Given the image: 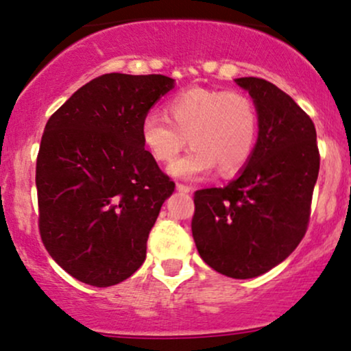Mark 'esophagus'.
<instances>
[{"instance_id": "obj_1", "label": "esophagus", "mask_w": 351, "mask_h": 351, "mask_svg": "<svg viewBox=\"0 0 351 351\" xmlns=\"http://www.w3.org/2000/svg\"><path fill=\"white\" fill-rule=\"evenodd\" d=\"M176 189L181 193H189L191 191V186H188V184H183V183H176Z\"/></svg>"}]
</instances>
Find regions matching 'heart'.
<instances>
[{
  "mask_svg": "<svg viewBox=\"0 0 351 351\" xmlns=\"http://www.w3.org/2000/svg\"><path fill=\"white\" fill-rule=\"evenodd\" d=\"M165 114L145 115L140 136L152 158L165 165L175 162L188 138L193 148L171 167L175 176L198 178L213 167L231 176L251 160L259 115L244 92L189 87L168 100Z\"/></svg>",
  "mask_w": 351,
  "mask_h": 351,
  "instance_id": "obj_1",
  "label": "heart"
}]
</instances>
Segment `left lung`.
<instances>
[{
    "label": "left lung",
    "mask_w": 351,
    "mask_h": 351,
    "mask_svg": "<svg viewBox=\"0 0 351 351\" xmlns=\"http://www.w3.org/2000/svg\"><path fill=\"white\" fill-rule=\"evenodd\" d=\"M259 115V138L244 171L223 188L195 193L193 239L209 267L232 279L271 271L307 232L320 168L312 119L269 80L236 79Z\"/></svg>",
    "instance_id": "left-lung-1"
}]
</instances>
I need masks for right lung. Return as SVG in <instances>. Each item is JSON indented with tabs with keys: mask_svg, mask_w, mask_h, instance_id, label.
Returning <instances> with one entry per match:
<instances>
[{
	"mask_svg": "<svg viewBox=\"0 0 351 351\" xmlns=\"http://www.w3.org/2000/svg\"><path fill=\"white\" fill-rule=\"evenodd\" d=\"M171 88L162 74H104L47 120L36 160L39 234L52 259L84 284H119L147 257L175 183L145 150L140 125Z\"/></svg>",
	"mask_w": 351,
	"mask_h": 351,
	"instance_id": "add662e5",
	"label": "right lung"
}]
</instances>
